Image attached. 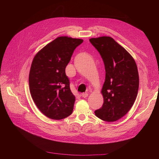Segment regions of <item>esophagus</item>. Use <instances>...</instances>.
Wrapping results in <instances>:
<instances>
[{"label": "esophagus", "mask_w": 159, "mask_h": 159, "mask_svg": "<svg viewBox=\"0 0 159 159\" xmlns=\"http://www.w3.org/2000/svg\"><path fill=\"white\" fill-rule=\"evenodd\" d=\"M81 97H82V98H85L88 97V94L87 93H81Z\"/></svg>", "instance_id": "esophagus-1"}]
</instances>
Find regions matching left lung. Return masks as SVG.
Segmentation results:
<instances>
[{
	"mask_svg": "<svg viewBox=\"0 0 159 159\" xmlns=\"http://www.w3.org/2000/svg\"><path fill=\"white\" fill-rule=\"evenodd\" d=\"M89 42L102 56L105 69V80L102 93V107L95 111L96 116L105 121L121 119L136 99L139 78L133 57L113 38L102 36Z\"/></svg>",
	"mask_w": 159,
	"mask_h": 159,
	"instance_id": "1",
	"label": "left lung"
}]
</instances>
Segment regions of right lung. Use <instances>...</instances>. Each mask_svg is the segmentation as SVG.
Wrapping results in <instances>:
<instances>
[{"label":"right lung","instance_id":"add662e5","mask_svg":"<svg viewBox=\"0 0 159 159\" xmlns=\"http://www.w3.org/2000/svg\"><path fill=\"white\" fill-rule=\"evenodd\" d=\"M83 41L58 37L34 57L29 74L30 91L37 107L48 118L62 119L73 111L75 98L65 70L74 51Z\"/></svg>","mask_w":159,"mask_h":159}]
</instances>
